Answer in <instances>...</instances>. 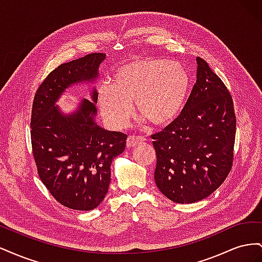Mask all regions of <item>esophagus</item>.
<instances>
[{"label": "esophagus", "mask_w": 262, "mask_h": 262, "mask_svg": "<svg viewBox=\"0 0 262 262\" xmlns=\"http://www.w3.org/2000/svg\"><path fill=\"white\" fill-rule=\"evenodd\" d=\"M145 139L143 137H136V136H130L128 139H126V146L128 147H133L137 144L143 142Z\"/></svg>", "instance_id": "esophagus-1"}]
</instances>
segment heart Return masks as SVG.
Here are the masks:
<instances>
[{"label":"heart","instance_id":"1","mask_svg":"<svg viewBox=\"0 0 262 262\" xmlns=\"http://www.w3.org/2000/svg\"><path fill=\"white\" fill-rule=\"evenodd\" d=\"M189 75L178 63L164 59H144L121 67L113 85L98 91V106L106 120L121 128L133 114L161 128L172 123L184 109L189 91Z\"/></svg>","mask_w":262,"mask_h":262}]
</instances>
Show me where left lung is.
<instances>
[{
    "label": "left lung",
    "instance_id": "obj_1",
    "mask_svg": "<svg viewBox=\"0 0 262 262\" xmlns=\"http://www.w3.org/2000/svg\"><path fill=\"white\" fill-rule=\"evenodd\" d=\"M196 82L181 114L153 134L154 179L176 203H193L223 184L233 165L236 117L231 94L201 58Z\"/></svg>",
    "mask_w": 262,
    "mask_h": 262
}]
</instances>
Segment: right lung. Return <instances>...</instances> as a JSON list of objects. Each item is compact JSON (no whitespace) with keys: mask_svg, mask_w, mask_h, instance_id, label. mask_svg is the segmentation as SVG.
<instances>
[{"mask_svg":"<svg viewBox=\"0 0 262 262\" xmlns=\"http://www.w3.org/2000/svg\"><path fill=\"white\" fill-rule=\"evenodd\" d=\"M104 53H91L63 63L38 87L33 102L30 137L39 177L53 198L67 208L90 211L105 199L110 165L125 147L126 134L97 124L96 87L75 112L64 114L57 101L69 87L93 83Z\"/></svg>","mask_w":262,"mask_h":262,"instance_id":"add662e5","label":"right lung"}]
</instances>
